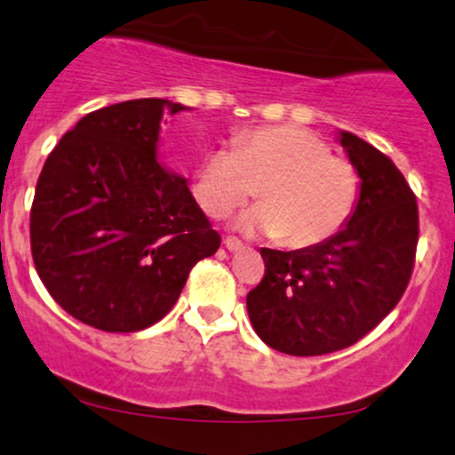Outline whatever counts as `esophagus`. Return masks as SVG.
Listing matches in <instances>:
<instances>
[{
	"label": "esophagus",
	"instance_id": "34e87169",
	"mask_svg": "<svg viewBox=\"0 0 455 455\" xmlns=\"http://www.w3.org/2000/svg\"><path fill=\"white\" fill-rule=\"evenodd\" d=\"M224 246H227L231 252H240L243 248V242L237 240V237H227V240H224Z\"/></svg>",
	"mask_w": 455,
	"mask_h": 455
}]
</instances>
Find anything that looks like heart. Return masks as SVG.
Masks as SVG:
<instances>
[{"mask_svg":"<svg viewBox=\"0 0 455 455\" xmlns=\"http://www.w3.org/2000/svg\"><path fill=\"white\" fill-rule=\"evenodd\" d=\"M200 161L191 194L220 218L246 203L252 183L261 204L242 218L248 231L276 235L283 246L309 248L331 240L360 200V172L331 155L323 137L300 126H252Z\"/></svg>","mask_w":455,"mask_h":455,"instance_id":"b5f03b06","label":"heart"}]
</instances>
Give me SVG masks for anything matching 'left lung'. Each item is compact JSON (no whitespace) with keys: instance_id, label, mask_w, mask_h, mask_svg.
Here are the masks:
<instances>
[{"instance_id":"left-lung-1","label":"left lung","mask_w":455,"mask_h":455,"mask_svg":"<svg viewBox=\"0 0 455 455\" xmlns=\"http://www.w3.org/2000/svg\"><path fill=\"white\" fill-rule=\"evenodd\" d=\"M340 143L362 179L348 224L303 251L261 248L264 279L246 296L257 336L288 355H324L362 340L395 309L414 270L417 196L371 143L351 132Z\"/></svg>"}]
</instances>
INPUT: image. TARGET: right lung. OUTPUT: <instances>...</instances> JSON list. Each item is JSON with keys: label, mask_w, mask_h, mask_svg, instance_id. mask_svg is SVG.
Wrapping results in <instances>:
<instances>
[{"label": "right lung", "mask_w": 455, "mask_h": 455, "mask_svg": "<svg viewBox=\"0 0 455 455\" xmlns=\"http://www.w3.org/2000/svg\"><path fill=\"white\" fill-rule=\"evenodd\" d=\"M128 100L84 115L47 156L30 209L35 267L80 323L132 333L174 307L191 267L220 248L185 179L156 161L164 113Z\"/></svg>", "instance_id": "add662e5"}]
</instances>
